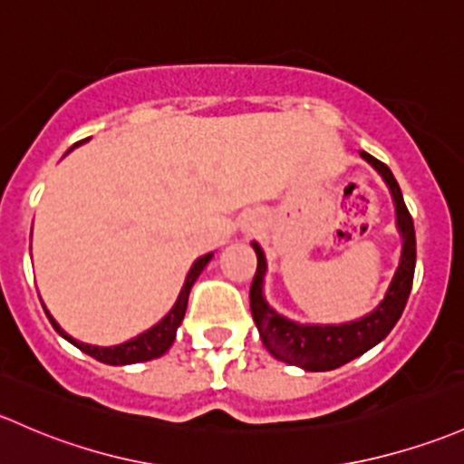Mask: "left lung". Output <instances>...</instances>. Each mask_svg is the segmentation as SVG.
I'll use <instances>...</instances> for the list:
<instances>
[{"instance_id":"obj_1","label":"left lung","mask_w":464,"mask_h":464,"mask_svg":"<svg viewBox=\"0 0 464 464\" xmlns=\"http://www.w3.org/2000/svg\"><path fill=\"white\" fill-rule=\"evenodd\" d=\"M360 153L382 173L384 182L392 188L393 202H396L398 227L402 231L400 266L396 276H393L387 295H384V300L380 302L373 314L358 322H349V324L340 326L297 324V322L282 318L262 297V277H265L266 262L262 248L253 242L257 256V269L256 276H253L248 300H251V314L257 324V331H260L262 343L269 349L273 358L282 360L286 364H295V367L306 369V372H331V369L343 367V364L362 355L364 351L375 347L396 326L409 300V294H411L413 269H416V231H413L411 213H409L396 178H393L387 164L375 160L373 155L364 153V150H360Z\"/></svg>"}]
</instances>
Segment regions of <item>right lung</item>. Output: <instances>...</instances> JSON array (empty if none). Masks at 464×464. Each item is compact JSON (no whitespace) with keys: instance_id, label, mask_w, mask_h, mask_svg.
Listing matches in <instances>:
<instances>
[{"instance_id":"right-lung-1","label":"right lung","mask_w":464,"mask_h":464,"mask_svg":"<svg viewBox=\"0 0 464 464\" xmlns=\"http://www.w3.org/2000/svg\"><path fill=\"white\" fill-rule=\"evenodd\" d=\"M77 144H80V142H77ZM208 260H211V253H208V256H204V257H199V260L195 262L193 269L188 271L187 282H184L182 291H179L178 302H175L173 309L169 311L167 318L160 320L158 324H155L153 329L146 331V334L138 335V338L129 340V343H124V344H117V347H92V344L77 343V340H72L71 335L64 334V329H62V326L51 318V314H48V311H46V315H48V320H51L53 329H55L57 334L64 335L68 343H72L77 349H82L84 353H89L91 358L100 360V362H104V364H135V362H146V360L160 358V355L167 353L170 344H173L175 334H178V326L182 324L184 314H187V304H188V294H191V286L195 285V280H198V276L202 273L204 266L208 265Z\"/></svg>"}]
</instances>
